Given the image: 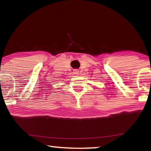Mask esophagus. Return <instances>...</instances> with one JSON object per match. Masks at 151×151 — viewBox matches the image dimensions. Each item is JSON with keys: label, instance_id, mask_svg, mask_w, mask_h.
Segmentation results:
<instances>
[{"label": "esophagus", "instance_id": "34e87169", "mask_svg": "<svg viewBox=\"0 0 151 151\" xmlns=\"http://www.w3.org/2000/svg\"><path fill=\"white\" fill-rule=\"evenodd\" d=\"M73 73L75 74V75H78V73H79V70H78L77 69H76V70H74Z\"/></svg>", "mask_w": 151, "mask_h": 151}]
</instances>
